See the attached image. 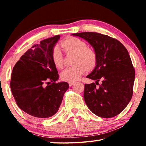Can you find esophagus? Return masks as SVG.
I'll list each match as a JSON object with an SVG mask.
<instances>
[{"instance_id": "esophagus-1", "label": "esophagus", "mask_w": 146, "mask_h": 146, "mask_svg": "<svg viewBox=\"0 0 146 146\" xmlns=\"http://www.w3.org/2000/svg\"><path fill=\"white\" fill-rule=\"evenodd\" d=\"M68 84H69V86H72L74 83V82H69Z\"/></svg>"}]
</instances>
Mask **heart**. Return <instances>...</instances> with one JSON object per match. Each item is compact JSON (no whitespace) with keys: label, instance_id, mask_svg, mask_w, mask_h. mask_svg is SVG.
<instances>
[{"label":"heart","instance_id":"1","mask_svg":"<svg viewBox=\"0 0 146 146\" xmlns=\"http://www.w3.org/2000/svg\"><path fill=\"white\" fill-rule=\"evenodd\" d=\"M61 48L66 54H74L73 66L68 67L62 72L60 78L63 81L73 82L78 80L86 69H93L96 64L97 56L94 50L87 47V43L76 37H68L60 43ZM52 61L56 68H62L64 58L58 47H54L51 52Z\"/></svg>","mask_w":146,"mask_h":146}]
</instances>
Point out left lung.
I'll return each mask as SVG.
<instances>
[{
	"label": "left lung",
	"instance_id": "left-lung-1",
	"mask_svg": "<svg viewBox=\"0 0 146 146\" xmlns=\"http://www.w3.org/2000/svg\"><path fill=\"white\" fill-rule=\"evenodd\" d=\"M72 35L87 40L96 53V66L86 76L96 82L84 86L87 106L99 117L115 116L127 106L133 95L135 70L128 52L120 42L108 35L92 32ZM100 79L102 84L98 87Z\"/></svg>",
	"mask_w": 146,
	"mask_h": 146
}]
</instances>
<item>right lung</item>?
I'll use <instances>...</instances> for the list:
<instances>
[{
    "label": "right lung",
    "instance_id": "add662e5",
    "mask_svg": "<svg viewBox=\"0 0 146 146\" xmlns=\"http://www.w3.org/2000/svg\"><path fill=\"white\" fill-rule=\"evenodd\" d=\"M60 36L33 45L14 66L11 89L18 106L34 117L46 118L58 110L67 82H56L59 76L51 59V52ZM52 82L50 85L49 81ZM47 84L44 86V83Z\"/></svg>",
    "mask_w": 146,
    "mask_h": 146
}]
</instances>
